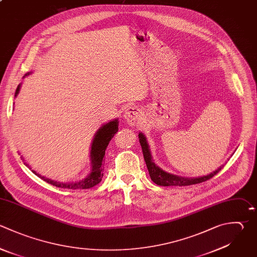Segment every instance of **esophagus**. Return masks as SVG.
I'll return each mask as SVG.
<instances>
[{
  "mask_svg": "<svg viewBox=\"0 0 257 257\" xmlns=\"http://www.w3.org/2000/svg\"><path fill=\"white\" fill-rule=\"evenodd\" d=\"M123 117L127 124L132 126L137 125V123L141 120V110L135 105H130L125 108Z\"/></svg>",
  "mask_w": 257,
  "mask_h": 257,
  "instance_id": "obj_1",
  "label": "esophagus"
}]
</instances>
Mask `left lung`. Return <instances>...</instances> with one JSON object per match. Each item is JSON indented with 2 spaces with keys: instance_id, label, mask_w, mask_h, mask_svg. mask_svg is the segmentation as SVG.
<instances>
[{
  "instance_id": "1",
  "label": "left lung",
  "mask_w": 257,
  "mask_h": 257,
  "mask_svg": "<svg viewBox=\"0 0 257 257\" xmlns=\"http://www.w3.org/2000/svg\"><path fill=\"white\" fill-rule=\"evenodd\" d=\"M139 139H140V143H141V146H142L145 162H146L147 168L149 170L150 177H151L152 181L154 183H156L157 185H159V186H165V187L180 186L181 187V186H189V185L199 184V183H202V182H205V181L211 179L223 167V166L219 167L217 170H215L214 172H212L211 174H209L207 176H202V177H197V178H186V177L173 175V174H170V173L164 171L158 165L155 164V162L153 160V157H152V154H151L150 146L147 142V138L143 133L139 134Z\"/></svg>"
}]
</instances>
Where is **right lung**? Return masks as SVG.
<instances>
[{"label":"right lung","mask_w":257,"mask_h":257,"mask_svg":"<svg viewBox=\"0 0 257 257\" xmlns=\"http://www.w3.org/2000/svg\"><path fill=\"white\" fill-rule=\"evenodd\" d=\"M32 72H28L24 75V77L30 75ZM21 84L18 85L16 92H15V97L18 96L20 92ZM118 131V118L112 119L108 121L107 123L102 124L97 132L94 135V138L91 143V148H90V173L81 181L78 182H72V183H60L57 181H53L49 178H46L39 173H37L34 170H31L32 168L29 167L28 164L24 163L37 177L41 178L45 182L56 186L58 188H64V189H89L97 185L102 177H103V157L105 155V150L110 142V140L113 138V136L116 134Z\"/></svg>","instance_id":"right-lung-1"}]
</instances>
